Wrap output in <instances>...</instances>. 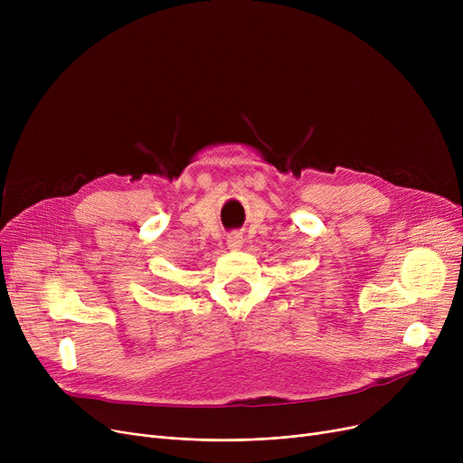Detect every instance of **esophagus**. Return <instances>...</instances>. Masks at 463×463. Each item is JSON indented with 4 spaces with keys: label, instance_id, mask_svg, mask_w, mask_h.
Here are the masks:
<instances>
[{
    "label": "esophagus",
    "instance_id": "34e87169",
    "mask_svg": "<svg viewBox=\"0 0 463 463\" xmlns=\"http://www.w3.org/2000/svg\"><path fill=\"white\" fill-rule=\"evenodd\" d=\"M241 244H244V240H241L240 234H231V236L227 238V246H229V250H232V251H238V250L241 248Z\"/></svg>",
    "mask_w": 463,
    "mask_h": 463
}]
</instances>
